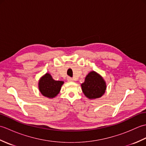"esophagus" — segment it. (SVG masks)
<instances>
[{
    "mask_svg": "<svg viewBox=\"0 0 146 146\" xmlns=\"http://www.w3.org/2000/svg\"><path fill=\"white\" fill-rule=\"evenodd\" d=\"M68 81L71 82H73V79L72 78H71V77H68Z\"/></svg>",
    "mask_w": 146,
    "mask_h": 146,
    "instance_id": "esophagus-1",
    "label": "esophagus"
}]
</instances>
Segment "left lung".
<instances>
[{
  "instance_id": "left-lung-1",
  "label": "left lung",
  "mask_w": 146,
  "mask_h": 146,
  "mask_svg": "<svg viewBox=\"0 0 146 146\" xmlns=\"http://www.w3.org/2000/svg\"><path fill=\"white\" fill-rule=\"evenodd\" d=\"M83 94L90 99L98 98L104 94L106 84L102 77L95 71L89 73L82 84Z\"/></svg>"
}]
</instances>
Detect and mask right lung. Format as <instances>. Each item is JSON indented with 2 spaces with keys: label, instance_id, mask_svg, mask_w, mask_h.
Here are the masks:
<instances>
[{
  "label": "right lung",
  "instance_id": "add662e5",
  "mask_svg": "<svg viewBox=\"0 0 146 146\" xmlns=\"http://www.w3.org/2000/svg\"><path fill=\"white\" fill-rule=\"evenodd\" d=\"M63 83L62 81H56L52 79L50 74L46 73L39 80V89L44 97L54 98L59 94Z\"/></svg>",
  "mask_w": 146,
  "mask_h": 146
}]
</instances>
